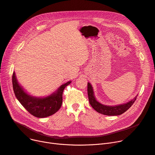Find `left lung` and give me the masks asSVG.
I'll return each instance as SVG.
<instances>
[{
    "instance_id": "8db88e82",
    "label": "left lung",
    "mask_w": 155,
    "mask_h": 155,
    "mask_svg": "<svg viewBox=\"0 0 155 155\" xmlns=\"http://www.w3.org/2000/svg\"><path fill=\"white\" fill-rule=\"evenodd\" d=\"M87 92L89 102H90V104L94 109H95L97 112L107 116H119L123 114L131 107V105L136 100L137 96V95L133 100L126 104L115 105V106H109V105H103L96 100L93 88L91 84L88 82L87 84Z\"/></svg>"
}]
</instances>
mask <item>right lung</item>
Here are the masks:
<instances>
[{"mask_svg": "<svg viewBox=\"0 0 155 155\" xmlns=\"http://www.w3.org/2000/svg\"><path fill=\"white\" fill-rule=\"evenodd\" d=\"M70 83L71 81L64 84L51 95L40 98L27 94L18 82L15 72L12 75V87L16 98L31 114L39 118L51 116L60 109L63 101V92Z\"/></svg>", "mask_w": 155, "mask_h": 155, "instance_id": "right-lung-1", "label": "right lung"}]
</instances>
